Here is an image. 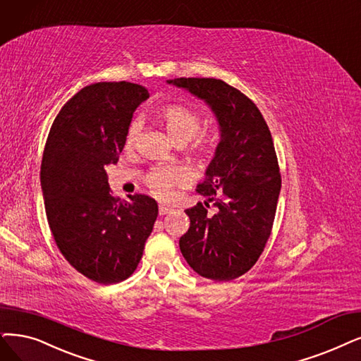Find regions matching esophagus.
Wrapping results in <instances>:
<instances>
[{"mask_svg": "<svg viewBox=\"0 0 361 361\" xmlns=\"http://www.w3.org/2000/svg\"><path fill=\"white\" fill-rule=\"evenodd\" d=\"M158 212H160V214H167V213H170L171 212V207H169V206H160V209H158Z\"/></svg>", "mask_w": 361, "mask_h": 361, "instance_id": "1", "label": "esophagus"}]
</instances>
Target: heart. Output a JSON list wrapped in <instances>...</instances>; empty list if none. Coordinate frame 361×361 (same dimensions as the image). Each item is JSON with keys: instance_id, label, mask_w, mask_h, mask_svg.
Wrapping results in <instances>:
<instances>
[{"instance_id": "obj_1", "label": "heart", "mask_w": 361, "mask_h": 361, "mask_svg": "<svg viewBox=\"0 0 361 361\" xmlns=\"http://www.w3.org/2000/svg\"><path fill=\"white\" fill-rule=\"evenodd\" d=\"M163 120L167 132L176 142L182 143L190 140V151L198 157H209L216 152L221 143L219 128H206L200 130L201 117L192 108L170 104L166 105L158 112ZM140 133V121L137 118L132 120L126 132V143L128 147L135 145ZM188 179V175L176 166H158L149 170L145 178L149 191L160 197L166 198L170 195V190L175 185H182Z\"/></svg>"}]
</instances>
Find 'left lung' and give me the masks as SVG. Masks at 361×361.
Instances as JSON below:
<instances>
[{"instance_id":"obj_1","label":"left lung","mask_w":361,"mask_h":361,"mask_svg":"<svg viewBox=\"0 0 361 361\" xmlns=\"http://www.w3.org/2000/svg\"><path fill=\"white\" fill-rule=\"evenodd\" d=\"M167 82L204 99L221 126L219 148L197 186L207 201L185 210L191 225L179 240L180 252L201 277L231 281L256 264L271 235L281 188L272 136L257 106L225 81ZM209 202L219 209L212 216Z\"/></svg>"}]
</instances>
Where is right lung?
Returning a JSON list of instances; mask_svg holds the SVG:
<instances>
[{
	"label": "right lung",
	"instance_id": "right-lung-1",
	"mask_svg": "<svg viewBox=\"0 0 361 361\" xmlns=\"http://www.w3.org/2000/svg\"><path fill=\"white\" fill-rule=\"evenodd\" d=\"M148 97L135 82L87 85L57 114L42 154L41 188L56 246L100 284L136 271L158 214L148 195L115 197L105 170L118 161L133 112Z\"/></svg>",
	"mask_w": 361,
	"mask_h": 361
}]
</instances>
